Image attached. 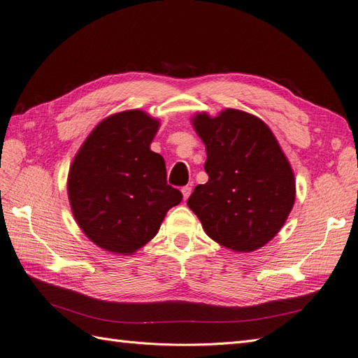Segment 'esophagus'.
<instances>
[{
  "instance_id": "1",
  "label": "esophagus",
  "mask_w": 358,
  "mask_h": 358,
  "mask_svg": "<svg viewBox=\"0 0 358 358\" xmlns=\"http://www.w3.org/2000/svg\"><path fill=\"white\" fill-rule=\"evenodd\" d=\"M182 196H183V200H187L188 197H189V194H191V187H183L182 189Z\"/></svg>"
}]
</instances>
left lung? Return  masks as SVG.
<instances>
[{"label": "left lung", "mask_w": 358, "mask_h": 358, "mask_svg": "<svg viewBox=\"0 0 358 358\" xmlns=\"http://www.w3.org/2000/svg\"><path fill=\"white\" fill-rule=\"evenodd\" d=\"M191 122L206 146L209 180L187 205L220 245L239 253L264 247L295 201L294 171L274 134L256 115L231 108Z\"/></svg>", "instance_id": "left-lung-1"}]
</instances>
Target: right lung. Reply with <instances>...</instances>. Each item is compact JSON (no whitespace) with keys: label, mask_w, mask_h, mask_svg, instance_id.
Returning a JSON list of instances; mask_svg holds the SVG:
<instances>
[{"label":"right lung","mask_w":358,"mask_h":358,"mask_svg":"<svg viewBox=\"0 0 358 358\" xmlns=\"http://www.w3.org/2000/svg\"><path fill=\"white\" fill-rule=\"evenodd\" d=\"M159 122L141 110L103 119L76 153L67 194L76 223L92 243L132 255L158 234L182 192L167 185L166 162L150 150Z\"/></svg>","instance_id":"add662e5"}]
</instances>
